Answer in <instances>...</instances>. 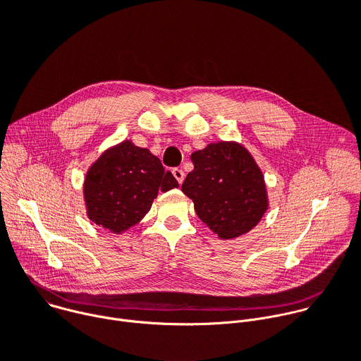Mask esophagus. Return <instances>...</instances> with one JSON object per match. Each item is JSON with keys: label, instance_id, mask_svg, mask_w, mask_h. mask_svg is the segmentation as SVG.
Instances as JSON below:
<instances>
[{"label": "esophagus", "instance_id": "obj_1", "mask_svg": "<svg viewBox=\"0 0 361 361\" xmlns=\"http://www.w3.org/2000/svg\"><path fill=\"white\" fill-rule=\"evenodd\" d=\"M173 176H174V178L178 181V184H183V181H184V177H185V174H184V171L181 170V169H173Z\"/></svg>", "mask_w": 361, "mask_h": 361}]
</instances>
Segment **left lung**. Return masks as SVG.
I'll return each mask as SVG.
<instances>
[{"label":"left lung","instance_id":"8db88e82","mask_svg":"<svg viewBox=\"0 0 361 361\" xmlns=\"http://www.w3.org/2000/svg\"><path fill=\"white\" fill-rule=\"evenodd\" d=\"M194 170L181 190L198 219L223 240L248 233L260 223L269 200L264 177L251 154L237 142H214L191 154Z\"/></svg>","mask_w":361,"mask_h":361}]
</instances>
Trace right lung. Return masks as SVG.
<instances>
[{"label":"right lung","instance_id":"right-lung-1","mask_svg":"<svg viewBox=\"0 0 361 361\" xmlns=\"http://www.w3.org/2000/svg\"><path fill=\"white\" fill-rule=\"evenodd\" d=\"M176 187L177 180L149 149L123 141L102 154L85 176L87 216L97 226L120 234L149 212L159 190Z\"/></svg>","mask_w":361,"mask_h":361}]
</instances>
